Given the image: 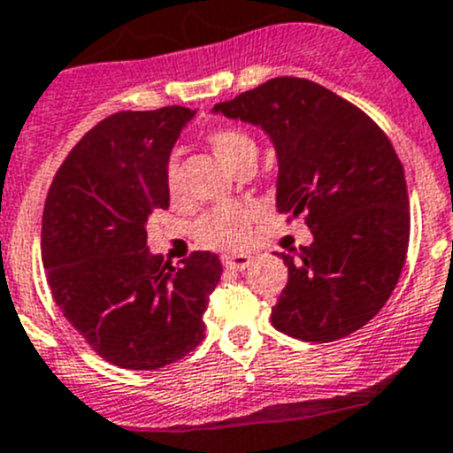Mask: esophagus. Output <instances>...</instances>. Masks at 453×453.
<instances>
[{"mask_svg": "<svg viewBox=\"0 0 453 453\" xmlns=\"http://www.w3.org/2000/svg\"><path fill=\"white\" fill-rule=\"evenodd\" d=\"M222 262H224V266H226V269L244 271V269H249V265H251V257L242 256V253H240V256H224Z\"/></svg>", "mask_w": 453, "mask_h": 453, "instance_id": "esophagus-1", "label": "esophagus"}]
</instances>
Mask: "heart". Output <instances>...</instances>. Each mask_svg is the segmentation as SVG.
<instances>
[{
    "label": "heart",
    "instance_id": "b5f03b06",
    "mask_svg": "<svg viewBox=\"0 0 453 453\" xmlns=\"http://www.w3.org/2000/svg\"><path fill=\"white\" fill-rule=\"evenodd\" d=\"M211 150L224 166H234L247 150L256 149L251 137L238 128H218L209 135ZM169 191H175V166H169L166 173ZM253 211L247 206H218L202 215L196 224V238L204 247L219 249V251H234L247 242L249 224H251Z\"/></svg>",
    "mask_w": 453,
    "mask_h": 453
}]
</instances>
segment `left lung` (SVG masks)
Instances as JSON below:
<instances>
[{"label": "left lung", "instance_id": "1", "mask_svg": "<svg viewBox=\"0 0 453 453\" xmlns=\"http://www.w3.org/2000/svg\"><path fill=\"white\" fill-rule=\"evenodd\" d=\"M211 113L265 131L278 157L275 206L304 215L313 242L282 253L288 282L271 322L307 342L367 325L389 300L409 247V196L372 118L300 77H275Z\"/></svg>", "mask_w": 453, "mask_h": 453}]
</instances>
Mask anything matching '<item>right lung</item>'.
I'll list each match as a JSON object with an SVG mask.
<instances>
[{
  "label": "right lung",
  "instance_id": "right-lung-1",
  "mask_svg": "<svg viewBox=\"0 0 453 453\" xmlns=\"http://www.w3.org/2000/svg\"><path fill=\"white\" fill-rule=\"evenodd\" d=\"M196 111H124L90 128L50 184L42 257L73 329L122 369L166 367L204 340L222 265L211 251L182 266L146 247V222L169 209V157Z\"/></svg>",
  "mask_w": 453,
  "mask_h": 453
}]
</instances>
